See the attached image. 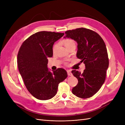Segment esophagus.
<instances>
[{
    "label": "esophagus",
    "instance_id": "obj_1",
    "mask_svg": "<svg viewBox=\"0 0 125 125\" xmlns=\"http://www.w3.org/2000/svg\"><path fill=\"white\" fill-rule=\"evenodd\" d=\"M67 71L68 75H70V76H71V75H73V74H72L71 72V71L70 70H67Z\"/></svg>",
    "mask_w": 125,
    "mask_h": 125
}]
</instances>
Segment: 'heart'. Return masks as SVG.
Listing matches in <instances>:
<instances>
[{
	"label": "heart",
	"instance_id": "b5f03b06",
	"mask_svg": "<svg viewBox=\"0 0 125 125\" xmlns=\"http://www.w3.org/2000/svg\"><path fill=\"white\" fill-rule=\"evenodd\" d=\"M63 43L64 44V45H65V46L67 48H68L69 47L72 46H75V42L72 39H66L65 40H63ZM58 46V44H55L54 47H53V51H55L56 49L57 48ZM66 63H67V62H65Z\"/></svg>",
	"mask_w": 125,
	"mask_h": 125
}]
</instances>
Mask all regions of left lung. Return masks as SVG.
Here are the masks:
<instances>
[{"mask_svg": "<svg viewBox=\"0 0 125 125\" xmlns=\"http://www.w3.org/2000/svg\"><path fill=\"white\" fill-rule=\"evenodd\" d=\"M66 37L78 43L77 57L83 62L85 69L81 73L76 70L71 73L78 80L72 92L77 97L88 99L97 93L105 80L109 60L103 40L96 32L84 28L68 30Z\"/></svg>", "mask_w": 125, "mask_h": 125, "instance_id": "8db88e82", "label": "left lung"}]
</instances>
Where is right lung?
<instances>
[{"label":"right lung","instance_id":"obj_1","mask_svg":"<svg viewBox=\"0 0 125 125\" xmlns=\"http://www.w3.org/2000/svg\"><path fill=\"white\" fill-rule=\"evenodd\" d=\"M63 35V33L55 32H37L25 40L19 50V71L28 91L37 99L47 100L53 97L59 83L68 76L63 68L51 73L47 68V58L53 55L52 46Z\"/></svg>","mask_w":125,"mask_h":125}]
</instances>
